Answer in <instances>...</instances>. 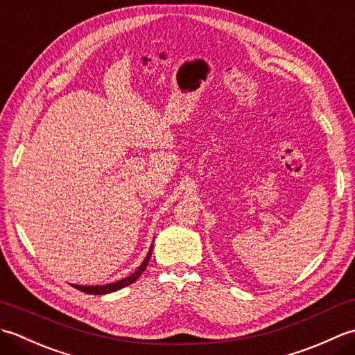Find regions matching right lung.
Here are the masks:
<instances>
[{
    "label": "right lung",
    "instance_id": "obj_1",
    "mask_svg": "<svg viewBox=\"0 0 355 355\" xmlns=\"http://www.w3.org/2000/svg\"><path fill=\"white\" fill-rule=\"evenodd\" d=\"M150 254H153V247H150V250H149V253L146 254L145 261L141 262V266H140L137 270H135L132 275H130L128 277L122 279V281L114 282V284H108V285H96V286L73 285V286H74V288H76V290H79V291H82V293H87V294H107V293L117 291V290H120V288H123V286H126V285H130V284L137 281L139 276H140V275L143 273V271H145V268L148 267V262H149V259H150Z\"/></svg>",
    "mask_w": 355,
    "mask_h": 355
}]
</instances>
